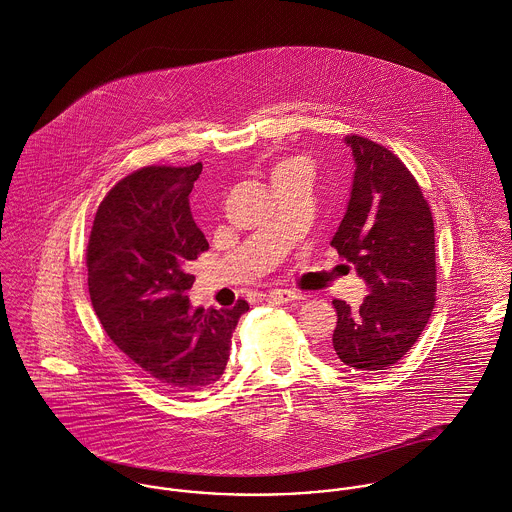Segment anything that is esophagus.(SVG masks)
I'll return each instance as SVG.
<instances>
[{
	"instance_id": "obj_1",
	"label": "esophagus",
	"mask_w": 512,
	"mask_h": 512,
	"mask_svg": "<svg viewBox=\"0 0 512 512\" xmlns=\"http://www.w3.org/2000/svg\"><path fill=\"white\" fill-rule=\"evenodd\" d=\"M266 299L270 303L280 305V303H290L293 299H297V293L292 292V290H272V292L266 295Z\"/></svg>"
}]
</instances>
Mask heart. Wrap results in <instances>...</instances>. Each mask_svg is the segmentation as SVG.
<instances>
[{
  "instance_id": "obj_1",
  "label": "heart",
  "mask_w": 512,
  "mask_h": 512,
  "mask_svg": "<svg viewBox=\"0 0 512 512\" xmlns=\"http://www.w3.org/2000/svg\"><path fill=\"white\" fill-rule=\"evenodd\" d=\"M288 165H307V163L301 161V159H290V161H284L282 165H278L276 169H282V167H288Z\"/></svg>"
}]
</instances>
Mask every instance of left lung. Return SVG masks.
I'll use <instances>...</instances> for the list:
<instances>
[{
	"label": "left lung",
	"mask_w": 512,
	"mask_h": 512,
	"mask_svg": "<svg viewBox=\"0 0 512 512\" xmlns=\"http://www.w3.org/2000/svg\"><path fill=\"white\" fill-rule=\"evenodd\" d=\"M355 175L331 246L368 286L359 307L333 299L331 355L355 370H386L412 349L436 305V240L428 201L408 167L376 142L347 136Z\"/></svg>",
	"instance_id": "left-lung-1"
}]
</instances>
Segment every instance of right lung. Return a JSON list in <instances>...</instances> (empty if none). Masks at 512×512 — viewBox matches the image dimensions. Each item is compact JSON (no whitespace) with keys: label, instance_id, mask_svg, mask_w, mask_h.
<instances>
[{"label":"right lung","instance_id":"right-lung-1","mask_svg":"<svg viewBox=\"0 0 512 512\" xmlns=\"http://www.w3.org/2000/svg\"><path fill=\"white\" fill-rule=\"evenodd\" d=\"M203 163L144 167L98 207L86 266L88 293L114 345L159 388L191 396L219 382L232 331L248 303L191 307L189 266L209 250L189 193Z\"/></svg>","mask_w":512,"mask_h":512}]
</instances>
